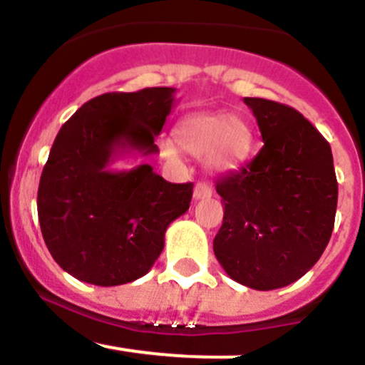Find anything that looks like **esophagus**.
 <instances>
[{"label":"esophagus","mask_w":365,"mask_h":365,"mask_svg":"<svg viewBox=\"0 0 365 365\" xmlns=\"http://www.w3.org/2000/svg\"><path fill=\"white\" fill-rule=\"evenodd\" d=\"M212 195V190H210L209 184L205 182H197L193 190V198L195 200H204V198H209Z\"/></svg>","instance_id":"1"}]
</instances>
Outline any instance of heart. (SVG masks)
<instances>
[{"label":"heart","instance_id":"heart-1","mask_svg":"<svg viewBox=\"0 0 365 365\" xmlns=\"http://www.w3.org/2000/svg\"><path fill=\"white\" fill-rule=\"evenodd\" d=\"M175 142L191 155H204L212 172H230L250 155L253 133L247 123L230 112H197L178 123ZM165 153L175 156L170 142L165 144Z\"/></svg>","mask_w":365,"mask_h":365}]
</instances>
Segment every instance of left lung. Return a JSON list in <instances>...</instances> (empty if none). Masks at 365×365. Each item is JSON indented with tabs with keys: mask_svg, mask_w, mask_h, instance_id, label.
<instances>
[{
	"mask_svg": "<svg viewBox=\"0 0 365 365\" xmlns=\"http://www.w3.org/2000/svg\"><path fill=\"white\" fill-rule=\"evenodd\" d=\"M260 128V153L216 182L225 205L212 247L225 272L253 290L300 279L325 251L337 207L330 144L300 112L244 98Z\"/></svg>",
	"mask_w": 365,
	"mask_h": 365,
	"instance_id": "obj_1",
	"label": "left lung"
}]
</instances>
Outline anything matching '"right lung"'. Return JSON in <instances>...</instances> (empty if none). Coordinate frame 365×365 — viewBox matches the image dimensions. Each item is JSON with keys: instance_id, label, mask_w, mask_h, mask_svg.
Wrapping results in <instances>:
<instances>
[{"instance_id": "obj_1", "label": "right lung", "mask_w": 365, "mask_h": 365, "mask_svg": "<svg viewBox=\"0 0 365 365\" xmlns=\"http://www.w3.org/2000/svg\"><path fill=\"white\" fill-rule=\"evenodd\" d=\"M174 103V88L105 93L59 130L36 207L52 258L78 281L118 287L145 276L168 225L190 209L191 182L165 181L149 163L110 168L126 155H158L155 138Z\"/></svg>"}]
</instances>
